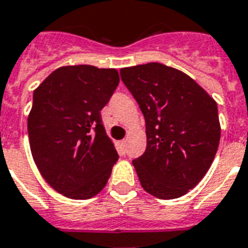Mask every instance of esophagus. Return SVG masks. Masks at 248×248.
<instances>
[{"mask_svg":"<svg viewBox=\"0 0 248 248\" xmlns=\"http://www.w3.org/2000/svg\"><path fill=\"white\" fill-rule=\"evenodd\" d=\"M120 145H121V149H122V151H126V145H127V140H126V139L122 140V141H121V143H120Z\"/></svg>","mask_w":248,"mask_h":248,"instance_id":"obj_1","label":"esophagus"}]
</instances>
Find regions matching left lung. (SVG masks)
<instances>
[{"label": "left lung", "instance_id": "1", "mask_svg": "<svg viewBox=\"0 0 248 248\" xmlns=\"http://www.w3.org/2000/svg\"><path fill=\"white\" fill-rule=\"evenodd\" d=\"M120 73L145 118L147 149L132 161L140 184L159 200L184 196L217 152L216 101L192 77L165 64L121 68Z\"/></svg>", "mask_w": 248, "mask_h": 248}]
</instances>
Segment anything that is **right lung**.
<instances>
[{
	"mask_svg": "<svg viewBox=\"0 0 248 248\" xmlns=\"http://www.w3.org/2000/svg\"><path fill=\"white\" fill-rule=\"evenodd\" d=\"M120 82L114 68L65 65L33 93L28 114L32 157L47 184L72 200L103 190L118 155L100 110Z\"/></svg>",
	"mask_w": 248,
	"mask_h": 248,
	"instance_id": "1",
	"label": "right lung"
}]
</instances>
